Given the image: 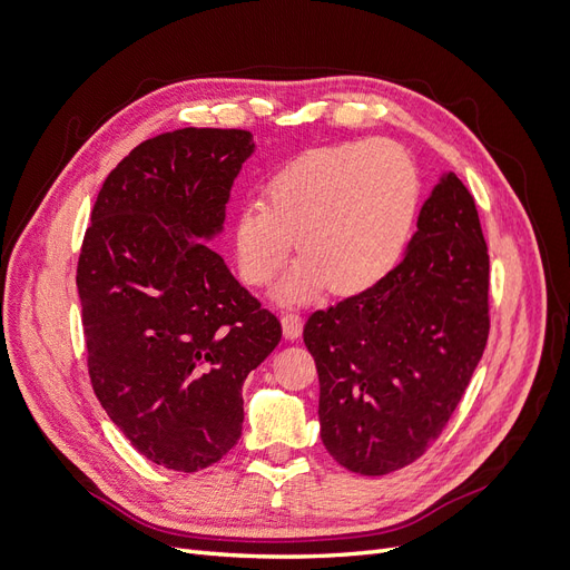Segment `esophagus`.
Returning a JSON list of instances; mask_svg holds the SVG:
<instances>
[{
	"label": "esophagus",
	"instance_id": "obj_1",
	"mask_svg": "<svg viewBox=\"0 0 570 570\" xmlns=\"http://www.w3.org/2000/svg\"><path fill=\"white\" fill-rule=\"evenodd\" d=\"M281 323H283V335H285V340H297V337L302 335V327H304L302 316H297V314H285V316L281 318Z\"/></svg>",
	"mask_w": 570,
	"mask_h": 570
}]
</instances>
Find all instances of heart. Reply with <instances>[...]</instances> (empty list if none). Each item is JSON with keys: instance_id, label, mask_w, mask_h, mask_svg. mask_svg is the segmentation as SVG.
Segmentation results:
<instances>
[{"instance_id": "1", "label": "heart", "mask_w": 570, "mask_h": 570, "mask_svg": "<svg viewBox=\"0 0 570 570\" xmlns=\"http://www.w3.org/2000/svg\"><path fill=\"white\" fill-rule=\"evenodd\" d=\"M419 199V168L402 145L356 140L308 149L275 170L264 204L237 212V271L247 285H268L295 239L302 262L275 299L304 304L327 287L340 297L361 295L400 264Z\"/></svg>"}]
</instances>
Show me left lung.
Listing matches in <instances>:
<instances>
[{
    "instance_id": "8db88e82",
    "label": "left lung",
    "mask_w": 570,
    "mask_h": 570,
    "mask_svg": "<svg viewBox=\"0 0 570 570\" xmlns=\"http://www.w3.org/2000/svg\"><path fill=\"white\" fill-rule=\"evenodd\" d=\"M416 226L387 278L304 325L321 383V440L361 475H385L423 456L488 344V245L475 202L452 170Z\"/></svg>"
}]
</instances>
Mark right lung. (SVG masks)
Masks as SVG:
<instances>
[{
	"label": "right lung",
	"mask_w": 570,
	"mask_h": 570,
	"mask_svg": "<svg viewBox=\"0 0 570 570\" xmlns=\"http://www.w3.org/2000/svg\"><path fill=\"white\" fill-rule=\"evenodd\" d=\"M247 130L183 128L137 145L101 185L78 258L92 390L130 444L195 473L243 435V383L281 323L204 243L223 233Z\"/></svg>",
	"instance_id": "add662e5"
}]
</instances>
